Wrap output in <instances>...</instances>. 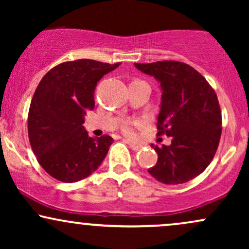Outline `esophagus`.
Here are the masks:
<instances>
[{
	"label": "esophagus",
	"mask_w": 249,
	"mask_h": 249,
	"mask_svg": "<svg viewBox=\"0 0 249 249\" xmlns=\"http://www.w3.org/2000/svg\"><path fill=\"white\" fill-rule=\"evenodd\" d=\"M126 142L128 144V146L132 148L133 151H139L142 148V145H138V144H134V142H130V141H126Z\"/></svg>",
	"instance_id": "34e87169"
}]
</instances>
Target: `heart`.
I'll return each mask as SVG.
<instances>
[{
	"label": "heart",
	"instance_id": "1",
	"mask_svg": "<svg viewBox=\"0 0 249 249\" xmlns=\"http://www.w3.org/2000/svg\"><path fill=\"white\" fill-rule=\"evenodd\" d=\"M123 131L126 134H132V125H131V123H126V124L123 126Z\"/></svg>",
	"mask_w": 249,
	"mask_h": 249
}]
</instances>
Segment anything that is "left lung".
<instances>
[{
  "label": "left lung",
  "instance_id": "1",
  "mask_svg": "<svg viewBox=\"0 0 249 249\" xmlns=\"http://www.w3.org/2000/svg\"><path fill=\"white\" fill-rule=\"evenodd\" d=\"M134 67L153 76L161 89L158 134L171 145H151L158 161L148 173L162 184L178 185L204 172L212 161L221 137V110L215 91L196 69L176 61Z\"/></svg>",
  "mask_w": 249,
  "mask_h": 249
}]
</instances>
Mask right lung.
<instances>
[{
	"label": "right lung",
	"instance_id": "obj_1",
	"mask_svg": "<svg viewBox=\"0 0 249 249\" xmlns=\"http://www.w3.org/2000/svg\"><path fill=\"white\" fill-rule=\"evenodd\" d=\"M93 59L65 62L39 82L28 115V134L39 165L63 182H76L95 172L113 139L90 137L83 126L102 77L118 68Z\"/></svg>",
	"mask_w": 249,
	"mask_h": 249
}]
</instances>
